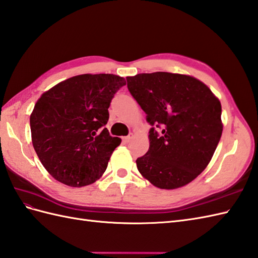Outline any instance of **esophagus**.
<instances>
[{"label": "esophagus", "instance_id": "34e87169", "mask_svg": "<svg viewBox=\"0 0 258 258\" xmlns=\"http://www.w3.org/2000/svg\"><path fill=\"white\" fill-rule=\"evenodd\" d=\"M132 139H133V134H130L128 136L123 137V142L124 143H130L132 141Z\"/></svg>", "mask_w": 258, "mask_h": 258}]
</instances>
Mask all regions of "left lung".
<instances>
[{"mask_svg":"<svg viewBox=\"0 0 258 258\" xmlns=\"http://www.w3.org/2000/svg\"><path fill=\"white\" fill-rule=\"evenodd\" d=\"M126 80L152 125L148 152L136 159L137 169L160 189L191 182L210 163L222 135L219 99L185 75L140 74Z\"/></svg>","mask_w":258,"mask_h":258,"instance_id":"1","label":"left lung"}]
</instances>
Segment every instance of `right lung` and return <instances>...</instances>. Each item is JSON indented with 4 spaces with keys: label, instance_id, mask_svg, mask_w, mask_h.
<instances>
[{
    "label": "right lung",
    "instance_id": "1",
    "mask_svg": "<svg viewBox=\"0 0 258 258\" xmlns=\"http://www.w3.org/2000/svg\"><path fill=\"white\" fill-rule=\"evenodd\" d=\"M122 77L80 75L41 94L29 118L32 142L46 170L70 187L93 183L103 175L121 139L104 127Z\"/></svg>",
    "mask_w": 258,
    "mask_h": 258
}]
</instances>
